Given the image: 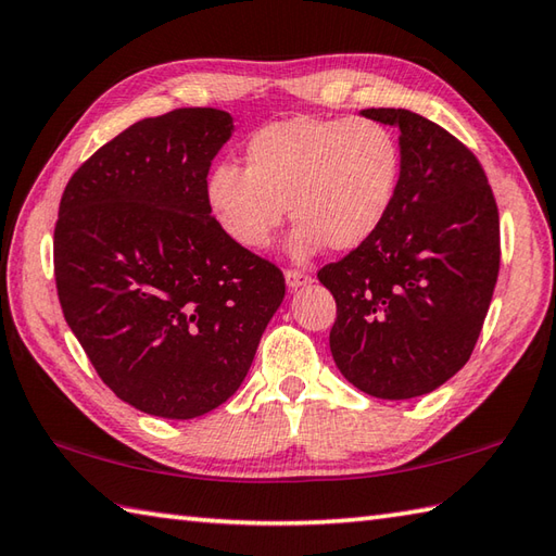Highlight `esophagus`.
Returning a JSON list of instances; mask_svg holds the SVG:
<instances>
[{"instance_id":"obj_1","label":"esophagus","mask_w":556,"mask_h":556,"mask_svg":"<svg viewBox=\"0 0 556 556\" xmlns=\"http://www.w3.org/2000/svg\"><path fill=\"white\" fill-rule=\"evenodd\" d=\"M287 285H289V289H301V287H306V285H311V275L308 271H299V269H287Z\"/></svg>"}]
</instances>
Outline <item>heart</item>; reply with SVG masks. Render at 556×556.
<instances>
[{"label":"heart","mask_w":556,"mask_h":556,"mask_svg":"<svg viewBox=\"0 0 556 556\" xmlns=\"http://www.w3.org/2000/svg\"><path fill=\"white\" fill-rule=\"evenodd\" d=\"M402 180L395 135L374 119L289 117L250 137L245 170L219 163L206 178V206L228 241L265 248L287 212L296 219L289 253L330 245L356 250L393 212Z\"/></svg>","instance_id":"b5f03b06"}]
</instances>
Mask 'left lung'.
Returning a JSON list of instances; mask_svg holds the SVG:
<instances>
[{
    "label": "left lung",
    "instance_id": "left-lung-1",
    "mask_svg": "<svg viewBox=\"0 0 556 556\" xmlns=\"http://www.w3.org/2000/svg\"><path fill=\"white\" fill-rule=\"evenodd\" d=\"M364 117L400 129L402 180L380 231L318 279L337 303L330 352L380 400L427 395L470 358L498 277V210L480 161L405 108Z\"/></svg>",
    "mask_w": 556,
    "mask_h": 556
}]
</instances>
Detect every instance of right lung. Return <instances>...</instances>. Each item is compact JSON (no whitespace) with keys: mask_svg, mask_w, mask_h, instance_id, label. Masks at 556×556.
<instances>
[{"mask_svg":"<svg viewBox=\"0 0 556 556\" xmlns=\"http://www.w3.org/2000/svg\"><path fill=\"white\" fill-rule=\"evenodd\" d=\"M233 135L216 108L139 119L74 173L54 226L64 320L113 393L194 419L241 388L285 301L281 271L228 241L206 173Z\"/></svg>","mask_w":556,"mask_h":556,"instance_id":"right-lung-1","label":"right lung"}]
</instances>
